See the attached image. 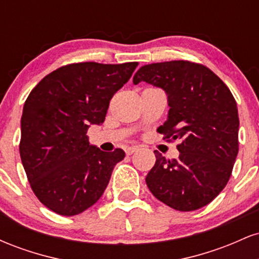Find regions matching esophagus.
Returning a JSON list of instances; mask_svg holds the SVG:
<instances>
[{
  "mask_svg": "<svg viewBox=\"0 0 259 259\" xmlns=\"http://www.w3.org/2000/svg\"><path fill=\"white\" fill-rule=\"evenodd\" d=\"M139 150V147L138 146H130V147H127L126 150H125V153L127 154V156H130V154H133L134 152H136V151Z\"/></svg>",
  "mask_w": 259,
  "mask_h": 259,
  "instance_id": "obj_1",
  "label": "esophagus"
}]
</instances>
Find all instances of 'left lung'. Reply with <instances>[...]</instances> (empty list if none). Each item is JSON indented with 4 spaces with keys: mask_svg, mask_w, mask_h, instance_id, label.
Here are the masks:
<instances>
[{
    "mask_svg": "<svg viewBox=\"0 0 259 259\" xmlns=\"http://www.w3.org/2000/svg\"><path fill=\"white\" fill-rule=\"evenodd\" d=\"M164 90L168 118L159 127L180 140L179 158L154 151L146 184L157 200L181 212L212 202L228 184L239 152V114L228 86L204 65L170 61L142 65L133 82Z\"/></svg>",
    "mask_w": 259,
    "mask_h": 259,
    "instance_id": "obj_1",
    "label": "left lung"
}]
</instances>
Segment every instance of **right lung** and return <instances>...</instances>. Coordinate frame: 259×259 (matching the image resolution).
<instances>
[{
    "label": "right lung",
    "instance_id": "add662e5",
    "mask_svg": "<svg viewBox=\"0 0 259 259\" xmlns=\"http://www.w3.org/2000/svg\"><path fill=\"white\" fill-rule=\"evenodd\" d=\"M138 62L74 63L50 73L32 89L20 120L19 152L29 183L42 204L65 217L94 206L125 152L90 145V125L105 121L109 101Z\"/></svg>",
    "mask_w": 259,
    "mask_h": 259
}]
</instances>
